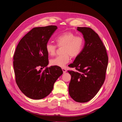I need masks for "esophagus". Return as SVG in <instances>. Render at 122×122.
Returning a JSON list of instances; mask_svg holds the SVG:
<instances>
[{
    "label": "esophagus",
    "mask_w": 122,
    "mask_h": 122,
    "mask_svg": "<svg viewBox=\"0 0 122 122\" xmlns=\"http://www.w3.org/2000/svg\"><path fill=\"white\" fill-rule=\"evenodd\" d=\"M62 72H63L64 73H65L66 72H67V70H66V69L65 68H62Z\"/></svg>",
    "instance_id": "34e87169"
}]
</instances>
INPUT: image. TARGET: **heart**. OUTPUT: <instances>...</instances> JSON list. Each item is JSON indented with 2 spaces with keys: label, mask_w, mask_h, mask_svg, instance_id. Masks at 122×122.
<instances>
[{
  "label": "heart",
  "mask_w": 122,
  "mask_h": 122,
  "mask_svg": "<svg viewBox=\"0 0 122 122\" xmlns=\"http://www.w3.org/2000/svg\"><path fill=\"white\" fill-rule=\"evenodd\" d=\"M55 41L58 47H62V54L51 59L50 62L51 65L61 68H64L68 63L70 56L72 58L78 56L82 52L84 45V40L82 36H76L71 32H65L58 36ZM45 49L48 55L53 56L56 52V46L48 43Z\"/></svg>",
  "instance_id": "b5f03b06"
}]
</instances>
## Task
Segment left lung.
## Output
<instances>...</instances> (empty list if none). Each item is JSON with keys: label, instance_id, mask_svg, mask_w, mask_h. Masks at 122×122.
<instances>
[{"label": "left lung", "instance_id": "8db88e82", "mask_svg": "<svg viewBox=\"0 0 122 122\" xmlns=\"http://www.w3.org/2000/svg\"><path fill=\"white\" fill-rule=\"evenodd\" d=\"M83 35L84 45L82 52L69 67L77 71H68L71 76L69 95L77 102L84 103L93 98L105 79L108 56L98 35L90 27H77Z\"/></svg>", "mask_w": 122, "mask_h": 122}]
</instances>
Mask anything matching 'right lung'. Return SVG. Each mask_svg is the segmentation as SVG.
Returning <instances> with one entry per match:
<instances>
[{
    "instance_id": "1",
    "label": "right lung",
    "mask_w": 122,
    "mask_h": 122,
    "mask_svg": "<svg viewBox=\"0 0 122 122\" xmlns=\"http://www.w3.org/2000/svg\"><path fill=\"white\" fill-rule=\"evenodd\" d=\"M57 28L55 25L34 28L17 46L13 58L16 82L20 91L30 99L47 97L63 73L60 67H47L49 61L46 45ZM45 67L43 71L38 70Z\"/></svg>"
}]
</instances>
